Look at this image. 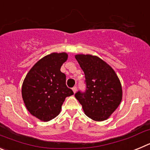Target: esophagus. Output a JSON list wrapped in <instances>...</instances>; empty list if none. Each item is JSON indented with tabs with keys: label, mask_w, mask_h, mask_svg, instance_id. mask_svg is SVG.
<instances>
[{
	"label": "esophagus",
	"mask_w": 150,
	"mask_h": 150,
	"mask_svg": "<svg viewBox=\"0 0 150 150\" xmlns=\"http://www.w3.org/2000/svg\"><path fill=\"white\" fill-rule=\"evenodd\" d=\"M72 90H73V91H74V93H76V90H77V88H76V86H74V88H72Z\"/></svg>",
	"instance_id": "34e87169"
}]
</instances>
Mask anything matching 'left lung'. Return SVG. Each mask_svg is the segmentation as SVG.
<instances>
[{
  "label": "left lung",
  "mask_w": 150,
  "mask_h": 150,
  "mask_svg": "<svg viewBox=\"0 0 150 150\" xmlns=\"http://www.w3.org/2000/svg\"><path fill=\"white\" fill-rule=\"evenodd\" d=\"M85 74L86 90L78 91L75 98L85 114L95 121L107 120L120 104L122 88L114 70L96 55H75Z\"/></svg>",
  "instance_id": "8db88e82"
}]
</instances>
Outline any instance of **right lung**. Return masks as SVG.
I'll return each instance as SVG.
<instances>
[{
  "label": "right lung",
  "mask_w": 150,
  "mask_h": 150,
  "mask_svg": "<svg viewBox=\"0 0 150 150\" xmlns=\"http://www.w3.org/2000/svg\"><path fill=\"white\" fill-rule=\"evenodd\" d=\"M66 52H52L40 59L24 79L22 96L31 115L48 122L60 113L67 97L74 95L66 86L65 74L62 65L67 60Z\"/></svg>",
  "instance_id": "right-lung-1"
}]
</instances>
